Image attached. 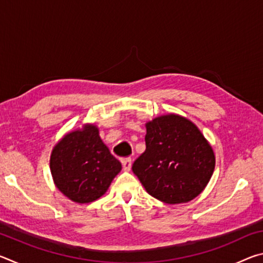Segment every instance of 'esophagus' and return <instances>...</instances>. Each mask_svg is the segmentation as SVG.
Masks as SVG:
<instances>
[{
  "mask_svg": "<svg viewBox=\"0 0 263 263\" xmlns=\"http://www.w3.org/2000/svg\"><path fill=\"white\" fill-rule=\"evenodd\" d=\"M122 164H123V169H124V171H126V172L130 171L131 166H132V160H131V158L122 159Z\"/></svg>",
  "mask_w": 263,
  "mask_h": 263,
  "instance_id": "1",
  "label": "esophagus"
}]
</instances>
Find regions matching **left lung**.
<instances>
[{
	"label": "left lung",
	"instance_id": "obj_1",
	"mask_svg": "<svg viewBox=\"0 0 263 263\" xmlns=\"http://www.w3.org/2000/svg\"><path fill=\"white\" fill-rule=\"evenodd\" d=\"M146 149L132 171L146 191L167 204L186 203L202 193L215 171L211 145L195 124L180 115L146 123Z\"/></svg>",
	"mask_w": 263,
	"mask_h": 263
}]
</instances>
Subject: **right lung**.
Listing matches in <instances>:
<instances>
[{"instance_id": "add662e5", "label": "right lung", "mask_w": 263, "mask_h": 263, "mask_svg": "<svg viewBox=\"0 0 263 263\" xmlns=\"http://www.w3.org/2000/svg\"><path fill=\"white\" fill-rule=\"evenodd\" d=\"M50 168L57 188L73 202L84 204L106 193L122 164L102 141L97 126L86 124L53 147Z\"/></svg>"}]
</instances>
